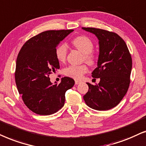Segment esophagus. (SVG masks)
I'll list each match as a JSON object with an SVG mask.
<instances>
[{"instance_id": "esophagus-1", "label": "esophagus", "mask_w": 146, "mask_h": 146, "mask_svg": "<svg viewBox=\"0 0 146 146\" xmlns=\"http://www.w3.org/2000/svg\"><path fill=\"white\" fill-rule=\"evenodd\" d=\"M81 82V81H78V80H75V85H78Z\"/></svg>"}]
</instances>
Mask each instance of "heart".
I'll list each match as a JSON object with an SVG mask.
<instances>
[{"instance_id":"heart-1","label":"heart","mask_w":146,"mask_h":146,"mask_svg":"<svg viewBox=\"0 0 146 146\" xmlns=\"http://www.w3.org/2000/svg\"><path fill=\"white\" fill-rule=\"evenodd\" d=\"M73 45L84 55L85 60L90 65H93L96 61V57L92 53L93 42L86 36H79L72 40ZM56 57L61 63L65 61L67 54V47L65 44H61L56 49ZM88 71L85 65H70L64 69V74L75 79L82 78L83 75Z\"/></svg>"}]
</instances>
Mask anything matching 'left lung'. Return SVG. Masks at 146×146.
<instances>
[{"label":"left lung","instance_id":"obj_1","mask_svg":"<svg viewBox=\"0 0 146 146\" xmlns=\"http://www.w3.org/2000/svg\"><path fill=\"white\" fill-rule=\"evenodd\" d=\"M82 29L95 35L99 40L98 67L91 74L100 79L98 84L87 83L89 91L83 100L93 110H109L119 104L129 88L131 57L125 41L116 33L96 28Z\"/></svg>","mask_w":146,"mask_h":146}]
</instances>
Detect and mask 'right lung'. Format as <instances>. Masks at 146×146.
<instances>
[{"mask_svg":"<svg viewBox=\"0 0 146 146\" xmlns=\"http://www.w3.org/2000/svg\"><path fill=\"white\" fill-rule=\"evenodd\" d=\"M74 30L46 31L25 42L16 61L15 81L19 94L29 110L38 115H51L65 104V93L75 84L64 77L53 84L49 75L59 69L56 57L59 44Z\"/></svg>","mask_w":146,"mask_h":146,"instance_id":"1","label":"right lung"}]
</instances>
